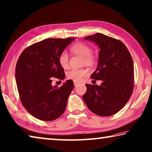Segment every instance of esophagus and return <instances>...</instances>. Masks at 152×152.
Segmentation results:
<instances>
[{
  "label": "esophagus",
  "mask_w": 152,
  "mask_h": 152,
  "mask_svg": "<svg viewBox=\"0 0 152 152\" xmlns=\"http://www.w3.org/2000/svg\"><path fill=\"white\" fill-rule=\"evenodd\" d=\"M79 84V82H75V81H74V86H77Z\"/></svg>",
  "instance_id": "34e87169"
}]
</instances>
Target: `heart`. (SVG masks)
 Here are the masks:
<instances>
[{
  "instance_id": "1",
  "label": "heart",
  "mask_w": 152,
  "mask_h": 152,
  "mask_svg": "<svg viewBox=\"0 0 152 152\" xmlns=\"http://www.w3.org/2000/svg\"><path fill=\"white\" fill-rule=\"evenodd\" d=\"M70 52L72 54L80 56L83 58L82 63L88 66H92L94 64L96 58L95 56L91 53V48L86 44L81 42H76L71 46L70 48ZM58 62L62 68L66 69L69 66L68 55L65 52H62L58 57ZM88 70L86 68L72 69L68 72L67 78L75 82L82 80L83 77L87 76Z\"/></svg>"
}]
</instances>
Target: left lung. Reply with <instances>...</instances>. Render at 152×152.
Returning <instances> with one entry per match:
<instances>
[{
  "label": "left lung",
  "instance_id": "1",
  "mask_svg": "<svg viewBox=\"0 0 152 152\" xmlns=\"http://www.w3.org/2000/svg\"><path fill=\"white\" fill-rule=\"evenodd\" d=\"M84 40L100 48L98 66L91 75L98 85L86 84L83 100L91 112L100 116L116 114L128 102L134 88V63L126 46L121 41L102 33L88 36Z\"/></svg>",
  "mask_w": 152,
  "mask_h": 152
}]
</instances>
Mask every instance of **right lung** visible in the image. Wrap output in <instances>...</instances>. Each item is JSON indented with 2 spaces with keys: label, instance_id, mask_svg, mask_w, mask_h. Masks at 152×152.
Instances as JSON below:
<instances>
[{
  "label": "right lung",
  "instance_id": "right-lung-1",
  "mask_svg": "<svg viewBox=\"0 0 152 152\" xmlns=\"http://www.w3.org/2000/svg\"><path fill=\"white\" fill-rule=\"evenodd\" d=\"M75 38H47L28 46L16 63L15 77L20 101L32 116L43 121L57 119L65 111L74 88L68 80L60 88L52 77L64 80L58 57Z\"/></svg>",
  "mask_w": 152,
  "mask_h": 152
}]
</instances>
